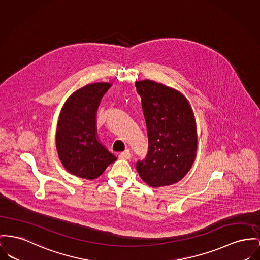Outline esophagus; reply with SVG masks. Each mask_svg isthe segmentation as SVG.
Masks as SVG:
<instances>
[{
	"mask_svg": "<svg viewBox=\"0 0 260 260\" xmlns=\"http://www.w3.org/2000/svg\"><path fill=\"white\" fill-rule=\"evenodd\" d=\"M119 157L123 158V159H129L131 157V154L129 153V151H125V152H121L119 154Z\"/></svg>",
	"mask_w": 260,
	"mask_h": 260,
	"instance_id": "1",
	"label": "esophagus"
}]
</instances>
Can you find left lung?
<instances>
[{"label": "left lung", "mask_w": 260, "mask_h": 260, "mask_svg": "<svg viewBox=\"0 0 260 260\" xmlns=\"http://www.w3.org/2000/svg\"><path fill=\"white\" fill-rule=\"evenodd\" d=\"M147 125L149 149L136 168L152 187L179 181L192 167L197 150L196 124L190 105L177 90L156 82H136Z\"/></svg>", "instance_id": "obj_1"}]
</instances>
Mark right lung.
<instances>
[{
  "mask_svg": "<svg viewBox=\"0 0 260 260\" xmlns=\"http://www.w3.org/2000/svg\"><path fill=\"white\" fill-rule=\"evenodd\" d=\"M110 85L96 83L76 90L64 104L56 133V147L65 169L79 177L94 179L116 160L96 140L95 113Z\"/></svg>",
  "mask_w": 260,
  "mask_h": 260,
  "instance_id": "obj_1",
  "label": "right lung"
}]
</instances>
